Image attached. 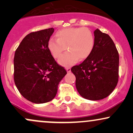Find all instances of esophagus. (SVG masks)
Returning a JSON list of instances; mask_svg holds the SVG:
<instances>
[{
    "instance_id": "1",
    "label": "esophagus",
    "mask_w": 133,
    "mask_h": 133,
    "mask_svg": "<svg viewBox=\"0 0 133 133\" xmlns=\"http://www.w3.org/2000/svg\"><path fill=\"white\" fill-rule=\"evenodd\" d=\"M66 71H67V72H71V68H66Z\"/></svg>"
}]
</instances>
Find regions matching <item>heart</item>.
Returning <instances> with one entry per match:
<instances>
[{
	"mask_svg": "<svg viewBox=\"0 0 133 133\" xmlns=\"http://www.w3.org/2000/svg\"><path fill=\"white\" fill-rule=\"evenodd\" d=\"M57 39L51 38L47 42V47L52 56L59 58L65 49V52L59 59V63L64 66H70L90 56L95 44L94 34L88 27H68L58 30Z\"/></svg>",
	"mask_w": 133,
	"mask_h": 133,
	"instance_id": "b5f03b06",
	"label": "heart"
}]
</instances>
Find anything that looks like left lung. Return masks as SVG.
Here are the masks:
<instances>
[{
	"label": "left lung",
	"mask_w": 133,
	"mask_h": 133,
	"mask_svg": "<svg viewBox=\"0 0 133 133\" xmlns=\"http://www.w3.org/2000/svg\"><path fill=\"white\" fill-rule=\"evenodd\" d=\"M95 44L90 56L71 71L76 76V89L86 99L97 101L108 97L117 86L119 54L113 41L98 29L94 30Z\"/></svg>",
	"instance_id": "obj_1"
}]
</instances>
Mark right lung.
<instances>
[{
  "label": "right lung",
  "mask_w": 133,
  "mask_h": 133,
  "mask_svg": "<svg viewBox=\"0 0 133 133\" xmlns=\"http://www.w3.org/2000/svg\"><path fill=\"white\" fill-rule=\"evenodd\" d=\"M54 31L52 27L29 34L15 52V84L23 97L32 103L42 104L52 100L59 83L67 74L47 47Z\"/></svg>",
  "instance_id": "1"
}]
</instances>
